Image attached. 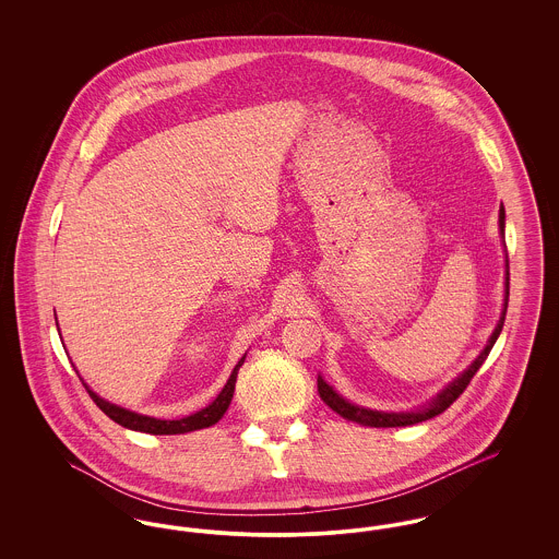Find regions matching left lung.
I'll return each instance as SVG.
<instances>
[{
  "label": "left lung",
  "mask_w": 559,
  "mask_h": 559,
  "mask_svg": "<svg viewBox=\"0 0 559 559\" xmlns=\"http://www.w3.org/2000/svg\"><path fill=\"white\" fill-rule=\"evenodd\" d=\"M499 230H501V239H506V207H503V205H501V210H499ZM507 301H509V260H507L506 253V304H503L501 319L497 322L492 335L488 337V344L479 352L478 358H476L465 371L461 372L456 379H452L451 383H449L442 392H438L436 399L429 400L426 406L415 408V411H406V413H385V411L367 408V406L354 404V402L344 399L342 394H337V392L333 390V385H329L319 374L320 399L324 400L326 406H331L337 415H342L347 421H354V424L369 427L415 426V424H421V421H427V419H431V417L444 413V411L451 406L452 402L463 394V390L469 385V381L474 379V374L479 371V367H481L484 360L488 358V354H490V349L495 346V342L499 340V335H501V331H503V322H506Z\"/></svg>",
  "instance_id": "8db88e82"
}]
</instances>
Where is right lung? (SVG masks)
Instances as JSON below:
<instances>
[{"mask_svg":"<svg viewBox=\"0 0 559 559\" xmlns=\"http://www.w3.org/2000/svg\"><path fill=\"white\" fill-rule=\"evenodd\" d=\"M245 356H247V354H242V358L237 362V367L230 372L226 385L222 388V392L215 396L212 404H207L205 408H201V411H197V413H192V415H188V417H182V419H157V417L140 415V413H135V411L117 406V404H112V402H108V400L100 399L96 392L90 390L87 383H83V385H85L87 394L96 402V406H98L107 417H110L115 424H119V426L128 427V429H133V431L153 433V436L188 433V431H197V429L213 426V424H217V421L224 417V413H226L228 406H230L233 394H235L237 374H239V369L242 367V362H245ZM81 381H83V379H81Z\"/></svg>","mask_w":559,"mask_h":559,"instance_id":"obj_1","label":"right lung"}]
</instances>
